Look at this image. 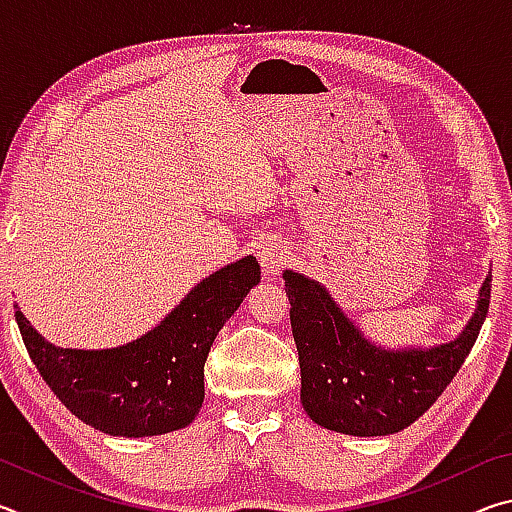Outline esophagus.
<instances>
[{
    "label": "esophagus",
    "instance_id": "34e87169",
    "mask_svg": "<svg viewBox=\"0 0 512 512\" xmlns=\"http://www.w3.org/2000/svg\"><path fill=\"white\" fill-rule=\"evenodd\" d=\"M291 250L284 244L282 239H266L262 246H259V264H262L264 273L268 277L280 275L284 266L289 264Z\"/></svg>",
    "mask_w": 512,
    "mask_h": 512
}]
</instances>
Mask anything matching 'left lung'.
I'll return each instance as SVG.
<instances>
[{
    "instance_id": "left-lung-1",
    "label": "left lung",
    "mask_w": 512,
    "mask_h": 512,
    "mask_svg": "<svg viewBox=\"0 0 512 512\" xmlns=\"http://www.w3.org/2000/svg\"><path fill=\"white\" fill-rule=\"evenodd\" d=\"M300 359V402L311 420L345 436H388L409 427L449 386L488 316L492 271L456 339L384 348L361 332L323 284L284 271Z\"/></svg>"
}]
</instances>
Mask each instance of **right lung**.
I'll use <instances>...</instances> for the list:
<instances>
[{
    "mask_svg": "<svg viewBox=\"0 0 512 512\" xmlns=\"http://www.w3.org/2000/svg\"><path fill=\"white\" fill-rule=\"evenodd\" d=\"M259 277L253 255L219 268L158 325L119 348H58L17 305L15 320L33 366L76 418L108 436H160L187 427L201 411L207 354Z\"/></svg>",
    "mask_w": 512,
    "mask_h": 512,
    "instance_id": "add662e5",
    "label": "right lung"
}]
</instances>
